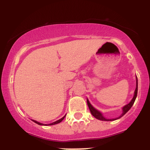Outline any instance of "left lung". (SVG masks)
Masks as SVG:
<instances>
[{
	"label": "left lung",
	"mask_w": 150,
	"mask_h": 150,
	"mask_svg": "<svg viewBox=\"0 0 150 150\" xmlns=\"http://www.w3.org/2000/svg\"><path fill=\"white\" fill-rule=\"evenodd\" d=\"M137 76H136V88H135V92H134V96H133V98L132 99V100L130 101V102L129 103V104H126L125 106H124L123 107V113H122V114L120 115V116L118 117V118H113V119H107V118H104V116H103L102 113H101L100 111H99L98 110L96 109L95 108H94L93 106H92V104L89 103V101L88 99H87V105H88V107L89 108V111H90L91 113H92V115L94 117H95L98 120H106V121H111V120H115L116 119H118V118H121L122 116H124V115L130 109V108L132 107V106L133 105L134 102H135V99L136 97H137Z\"/></svg>",
	"instance_id": "obj_1"
}]
</instances>
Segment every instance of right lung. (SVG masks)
Returning <instances> with one entry per match:
<instances>
[{
    "mask_svg": "<svg viewBox=\"0 0 150 150\" xmlns=\"http://www.w3.org/2000/svg\"><path fill=\"white\" fill-rule=\"evenodd\" d=\"M65 116H63V118H61V119H59V120H56V121L53 122V123H50V124H46L45 125H55V124H58V123H61V122L62 121V120H63V119H64ZM33 121L34 122V123H37V124H38V125H44V124H43V123H39V122H38V121H37V120H33Z\"/></svg>",
    "mask_w": 150,
    "mask_h": 150,
    "instance_id": "1",
    "label": "right lung"
}]
</instances>
